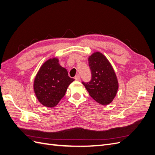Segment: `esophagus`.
I'll return each mask as SVG.
<instances>
[{
  "mask_svg": "<svg viewBox=\"0 0 155 155\" xmlns=\"http://www.w3.org/2000/svg\"><path fill=\"white\" fill-rule=\"evenodd\" d=\"M74 79H75V80L76 81H79V79H80V76H79V75H76V76H75V78H74Z\"/></svg>",
  "mask_w": 155,
  "mask_h": 155,
  "instance_id": "esophagus-1",
  "label": "esophagus"
}]
</instances>
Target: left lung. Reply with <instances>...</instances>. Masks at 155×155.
I'll return each instance as SVG.
<instances>
[{
	"mask_svg": "<svg viewBox=\"0 0 155 155\" xmlns=\"http://www.w3.org/2000/svg\"><path fill=\"white\" fill-rule=\"evenodd\" d=\"M91 72L90 81H82L94 100L101 105H108L114 99L118 89L116 74L110 63L100 52H95L88 58Z\"/></svg>",
	"mask_w": 155,
	"mask_h": 155,
	"instance_id": "obj_1",
	"label": "left lung"
}]
</instances>
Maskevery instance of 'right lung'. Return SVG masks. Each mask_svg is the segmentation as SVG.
<instances>
[{
    "mask_svg": "<svg viewBox=\"0 0 155 155\" xmlns=\"http://www.w3.org/2000/svg\"><path fill=\"white\" fill-rule=\"evenodd\" d=\"M57 58L48 59L40 68L35 78L34 88L37 98L44 106L54 107L64 97L74 79L61 67Z\"/></svg>",
    "mask_w": 155,
    "mask_h": 155,
    "instance_id": "obj_1",
    "label": "right lung"
}]
</instances>
